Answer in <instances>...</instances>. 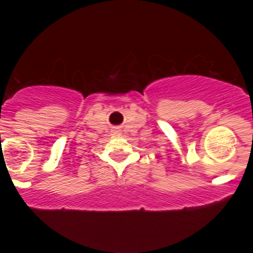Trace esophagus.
I'll list each match as a JSON object with an SVG mask.
<instances>
[{
	"label": "esophagus",
	"mask_w": 253,
	"mask_h": 253,
	"mask_svg": "<svg viewBox=\"0 0 253 253\" xmlns=\"http://www.w3.org/2000/svg\"><path fill=\"white\" fill-rule=\"evenodd\" d=\"M117 132H118V130H117Z\"/></svg>",
	"instance_id": "esophagus-1"
}]
</instances>
